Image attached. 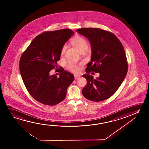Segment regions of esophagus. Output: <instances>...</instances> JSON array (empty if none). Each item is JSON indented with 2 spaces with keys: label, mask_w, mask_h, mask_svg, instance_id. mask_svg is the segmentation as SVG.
<instances>
[{
  "label": "esophagus",
  "mask_w": 149,
  "mask_h": 149,
  "mask_svg": "<svg viewBox=\"0 0 149 149\" xmlns=\"http://www.w3.org/2000/svg\"><path fill=\"white\" fill-rule=\"evenodd\" d=\"M79 77H80V76L78 75H74V78L75 79H77L78 78H79Z\"/></svg>",
  "instance_id": "34e87169"
}]
</instances>
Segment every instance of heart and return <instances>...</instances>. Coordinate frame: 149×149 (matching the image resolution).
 <instances>
[{
  "instance_id": "heart-1",
  "label": "heart",
  "mask_w": 149,
  "mask_h": 149,
  "mask_svg": "<svg viewBox=\"0 0 149 149\" xmlns=\"http://www.w3.org/2000/svg\"><path fill=\"white\" fill-rule=\"evenodd\" d=\"M71 44L75 47L80 52H85L88 48V42L84 37L79 35H76L71 40ZM66 46L64 45L61 49V54L62 55L65 52ZM68 68L70 70L74 72H77L78 71V66L73 62H70L68 64Z\"/></svg>"
}]
</instances>
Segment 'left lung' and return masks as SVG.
Segmentation results:
<instances>
[{"label":"left lung","mask_w":149,"mask_h":149,"mask_svg":"<svg viewBox=\"0 0 149 149\" xmlns=\"http://www.w3.org/2000/svg\"><path fill=\"white\" fill-rule=\"evenodd\" d=\"M88 38L91 44V61L83 75L87 84L82 89L88 100L99 102L110 98L121 85L128 71L124 47L114 34L98 28H83L76 30ZM90 71L100 73L94 79Z\"/></svg>","instance_id":"8db88e82"}]
</instances>
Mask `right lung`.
Instances as JSON below:
<instances>
[{"label": "right lung", "instance_id": "1", "mask_svg": "<svg viewBox=\"0 0 149 149\" xmlns=\"http://www.w3.org/2000/svg\"><path fill=\"white\" fill-rule=\"evenodd\" d=\"M74 34L71 29L44 32L33 40L20 60V73L28 92L45 105H54L66 97V90L74 79L73 74L60 67L59 77L50 75L58 68L61 49Z\"/></svg>", "mask_w": 149, "mask_h": 149}]
</instances>
